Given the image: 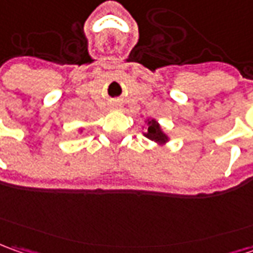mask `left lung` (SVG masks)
I'll use <instances>...</instances> for the list:
<instances>
[{
    "label": "left lung",
    "instance_id": "obj_1",
    "mask_svg": "<svg viewBox=\"0 0 253 253\" xmlns=\"http://www.w3.org/2000/svg\"><path fill=\"white\" fill-rule=\"evenodd\" d=\"M144 135H145L147 138L155 141V143L161 144V145L168 141V135L162 131L160 123H158L155 119H148V120H147V130H145Z\"/></svg>",
    "mask_w": 253,
    "mask_h": 253
}]
</instances>
